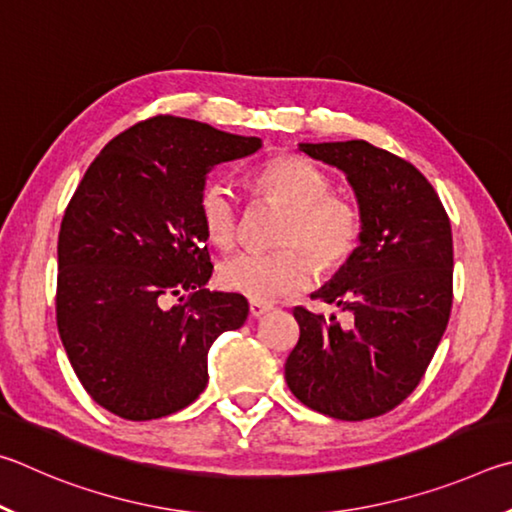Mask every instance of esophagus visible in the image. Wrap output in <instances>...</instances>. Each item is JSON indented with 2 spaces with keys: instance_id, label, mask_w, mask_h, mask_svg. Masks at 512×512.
Listing matches in <instances>:
<instances>
[{
  "instance_id": "obj_1",
  "label": "esophagus",
  "mask_w": 512,
  "mask_h": 512,
  "mask_svg": "<svg viewBox=\"0 0 512 512\" xmlns=\"http://www.w3.org/2000/svg\"><path fill=\"white\" fill-rule=\"evenodd\" d=\"M267 310H270V306H267V303L249 301V315H251V317H261V315H265Z\"/></svg>"
}]
</instances>
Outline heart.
Masks as SVG:
<instances>
[{
    "mask_svg": "<svg viewBox=\"0 0 512 512\" xmlns=\"http://www.w3.org/2000/svg\"><path fill=\"white\" fill-rule=\"evenodd\" d=\"M251 182L265 197L288 209L276 245L283 249L224 258L218 283L251 301H276L306 290L312 263L319 272H335L360 247L364 218L357 204L330 195V177L301 155H276L256 170ZM197 215L211 242L233 245L238 236V204L222 179H209L197 193ZM309 257L306 259L305 256Z\"/></svg>",
    "mask_w": 512,
    "mask_h": 512,
    "instance_id": "b5f03b06",
    "label": "heart"
}]
</instances>
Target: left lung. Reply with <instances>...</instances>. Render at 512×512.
I'll list each match as a JSON object with an SVG mask.
<instances>
[{
	"mask_svg": "<svg viewBox=\"0 0 512 512\" xmlns=\"http://www.w3.org/2000/svg\"><path fill=\"white\" fill-rule=\"evenodd\" d=\"M301 150L344 170L364 233L335 281L315 294L351 312L353 324L294 308L301 333L285 380L303 405L324 416H382L414 393L450 321V218L414 164L369 141L301 143Z\"/></svg>",
	"mask_w": 512,
	"mask_h": 512,
	"instance_id": "8db88e82",
	"label": "left lung"
}]
</instances>
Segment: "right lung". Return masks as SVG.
Listing matches in <instances>:
<instances>
[{"mask_svg":"<svg viewBox=\"0 0 512 512\" xmlns=\"http://www.w3.org/2000/svg\"><path fill=\"white\" fill-rule=\"evenodd\" d=\"M258 148L159 114L114 137L80 179L58 233L56 321L103 409L155 420L188 407L209 382L211 344L245 324L242 294L204 288L213 265L195 202L215 164Z\"/></svg>","mask_w":512,"mask_h":512,"instance_id":"add662e5","label":"right lung"}]
</instances>
